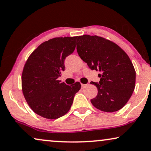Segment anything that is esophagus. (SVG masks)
I'll list each match as a JSON object with an SVG mask.
<instances>
[{"label": "esophagus", "mask_w": 151, "mask_h": 151, "mask_svg": "<svg viewBox=\"0 0 151 151\" xmlns=\"http://www.w3.org/2000/svg\"><path fill=\"white\" fill-rule=\"evenodd\" d=\"M86 84H83V83H81V88H85L86 87Z\"/></svg>", "instance_id": "esophagus-1"}]
</instances>
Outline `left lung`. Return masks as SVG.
Listing matches in <instances>:
<instances>
[{
  "instance_id": "obj_1",
  "label": "left lung",
  "mask_w": 151,
  "mask_h": 151,
  "mask_svg": "<svg viewBox=\"0 0 151 151\" xmlns=\"http://www.w3.org/2000/svg\"><path fill=\"white\" fill-rule=\"evenodd\" d=\"M78 55L90 69L101 74L99 83L91 81L97 88L92 105L101 111L112 112L124 107L135 86L136 72L127 54L113 42L97 36L78 37Z\"/></svg>"
}]
</instances>
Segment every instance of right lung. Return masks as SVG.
Returning a JSON list of instances; mask_svg holds the SVG:
<instances>
[{"label": "right lung", "mask_w": 151, "mask_h": 151, "mask_svg": "<svg viewBox=\"0 0 151 151\" xmlns=\"http://www.w3.org/2000/svg\"><path fill=\"white\" fill-rule=\"evenodd\" d=\"M77 37H57L41 43L29 56L22 73V90L35 113L49 119L63 116L71 108L79 82L66 85L58 80L65 58L76 47Z\"/></svg>", "instance_id": "1"}]
</instances>
